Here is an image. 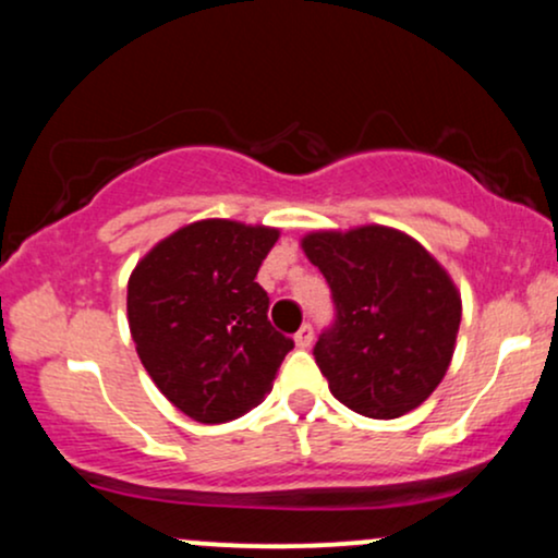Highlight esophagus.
<instances>
[{
    "label": "esophagus",
    "instance_id": "1",
    "mask_svg": "<svg viewBox=\"0 0 558 558\" xmlns=\"http://www.w3.org/2000/svg\"><path fill=\"white\" fill-rule=\"evenodd\" d=\"M312 338H315V328H312V325H301L296 336H293V341H296L299 349H310Z\"/></svg>",
    "mask_w": 558,
    "mask_h": 558
}]
</instances>
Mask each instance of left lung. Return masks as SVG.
I'll return each instance as SVG.
<instances>
[{
    "label": "left lung",
    "mask_w": 558,
    "mask_h": 558,
    "mask_svg": "<svg viewBox=\"0 0 558 558\" xmlns=\"http://www.w3.org/2000/svg\"><path fill=\"white\" fill-rule=\"evenodd\" d=\"M301 248L325 275L336 306L315 343L330 393L373 420L417 409L453 356L462 323L453 280L417 241L386 226L319 230Z\"/></svg>",
    "instance_id": "1"
}]
</instances>
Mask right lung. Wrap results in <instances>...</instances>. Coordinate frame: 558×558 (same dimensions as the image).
Masks as SVG:
<instances>
[{
	"label": "right lung",
	"mask_w": 558,
	"mask_h": 558,
	"mask_svg": "<svg viewBox=\"0 0 558 558\" xmlns=\"http://www.w3.org/2000/svg\"><path fill=\"white\" fill-rule=\"evenodd\" d=\"M278 230L198 220L159 241L128 280V325L155 386L191 420L220 425L270 393L291 338L257 283Z\"/></svg>",
	"instance_id": "add662e5"
}]
</instances>
